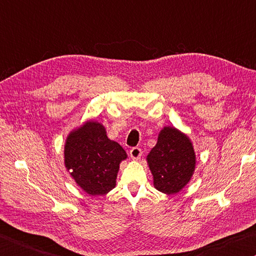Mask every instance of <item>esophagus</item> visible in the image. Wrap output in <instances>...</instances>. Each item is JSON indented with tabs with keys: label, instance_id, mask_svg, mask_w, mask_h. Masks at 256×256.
Returning a JSON list of instances; mask_svg holds the SVG:
<instances>
[{
	"label": "esophagus",
	"instance_id": "obj_1",
	"mask_svg": "<svg viewBox=\"0 0 256 256\" xmlns=\"http://www.w3.org/2000/svg\"><path fill=\"white\" fill-rule=\"evenodd\" d=\"M130 155H131V158L133 160H138L142 155L141 148H132L131 151H130Z\"/></svg>",
	"mask_w": 256,
	"mask_h": 256
}]
</instances>
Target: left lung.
<instances>
[{
	"label": "left lung",
	"mask_w": 256,
	"mask_h": 256,
	"mask_svg": "<svg viewBox=\"0 0 256 256\" xmlns=\"http://www.w3.org/2000/svg\"><path fill=\"white\" fill-rule=\"evenodd\" d=\"M154 188L165 194H175L186 185L195 170V152L186 135L166 126L148 155Z\"/></svg>",
	"instance_id": "1"
}]
</instances>
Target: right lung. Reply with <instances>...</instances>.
Listing matches in <instances>:
<instances>
[{
	"mask_svg": "<svg viewBox=\"0 0 256 256\" xmlns=\"http://www.w3.org/2000/svg\"><path fill=\"white\" fill-rule=\"evenodd\" d=\"M128 158L110 140L101 123L90 121L70 133L64 146L65 168L83 191L104 195L115 188L120 163Z\"/></svg>",
	"mask_w": 256,
	"mask_h": 256,
	"instance_id": "right-lung-1",
	"label": "right lung"
}]
</instances>
